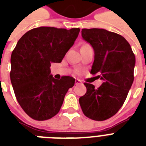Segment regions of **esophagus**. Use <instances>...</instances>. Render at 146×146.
Returning a JSON list of instances; mask_svg holds the SVG:
<instances>
[{"label":"esophagus","mask_w":146,"mask_h":146,"mask_svg":"<svg viewBox=\"0 0 146 146\" xmlns=\"http://www.w3.org/2000/svg\"><path fill=\"white\" fill-rule=\"evenodd\" d=\"M75 82H76V85H80V84H82V81L79 79H76L75 80Z\"/></svg>","instance_id":"obj_1"}]
</instances>
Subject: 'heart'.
Segmentation results:
<instances>
[{"label": "heart", "mask_w": 146, "mask_h": 146, "mask_svg": "<svg viewBox=\"0 0 146 146\" xmlns=\"http://www.w3.org/2000/svg\"><path fill=\"white\" fill-rule=\"evenodd\" d=\"M86 45H89V44H85V45H83V46H86Z\"/></svg>", "instance_id": "heart-1"}]
</instances>
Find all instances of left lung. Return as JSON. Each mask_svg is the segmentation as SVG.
Masks as SVG:
<instances>
[{"label": "left lung", "mask_w": 146, "mask_h": 146, "mask_svg": "<svg viewBox=\"0 0 146 146\" xmlns=\"http://www.w3.org/2000/svg\"><path fill=\"white\" fill-rule=\"evenodd\" d=\"M82 36L91 44L95 60L90 73L103 80L98 89L85 82L86 93L80 98L87 117L102 121L113 117L123 106L133 82L136 58L122 35L103 29H82Z\"/></svg>", "instance_id": "left-lung-1"}]
</instances>
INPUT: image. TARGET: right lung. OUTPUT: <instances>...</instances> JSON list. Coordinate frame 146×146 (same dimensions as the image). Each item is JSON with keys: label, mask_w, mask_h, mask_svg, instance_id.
<instances>
[{"label": "right lung", "mask_w": 146, "mask_h": 146, "mask_svg": "<svg viewBox=\"0 0 146 146\" xmlns=\"http://www.w3.org/2000/svg\"><path fill=\"white\" fill-rule=\"evenodd\" d=\"M80 29L41 26L28 31L11 54L10 80L19 105L31 118L46 120L61 108L75 79L50 75V64L60 63L73 46Z\"/></svg>", "instance_id": "add662e5"}]
</instances>
